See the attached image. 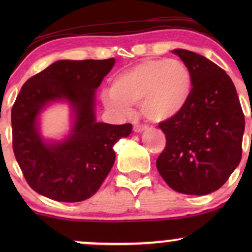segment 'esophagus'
Listing matches in <instances>:
<instances>
[{
	"instance_id": "1",
	"label": "esophagus",
	"mask_w": 252,
	"mask_h": 252,
	"mask_svg": "<svg viewBox=\"0 0 252 252\" xmlns=\"http://www.w3.org/2000/svg\"><path fill=\"white\" fill-rule=\"evenodd\" d=\"M146 129H147L146 126H140V124H136V126H134V131L135 132H142Z\"/></svg>"
}]
</instances>
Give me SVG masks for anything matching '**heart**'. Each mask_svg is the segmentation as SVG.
Segmentation results:
<instances>
[{
  "mask_svg": "<svg viewBox=\"0 0 252 252\" xmlns=\"http://www.w3.org/2000/svg\"><path fill=\"white\" fill-rule=\"evenodd\" d=\"M192 89L190 72L180 60L149 59L118 73L102 98L108 108L121 112L140 103L143 116L160 123L184 111Z\"/></svg>",
  "mask_w": 252,
  "mask_h": 252,
  "instance_id": "1",
  "label": "heart"
}]
</instances>
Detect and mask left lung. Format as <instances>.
I'll use <instances>...</instances> for the list:
<instances>
[{
  "mask_svg": "<svg viewBox=\"0 0 252 252\" xmlns=\"http://www.w3.org/2000/svg\"><path fill=\"white\" fill-rule=\"evenodd\" d=\"M192 76V94L180 115L161 122L166 148L156 167L172 189L205 195L220 189L242 158L245 121L235 85L207 58L173 51Z\"/></svg>",
  "mask_w": 252,
  "mask_h": 252,
  "instance_id": "left-lung-1",
  "label": "left lung"
}]
</instances>
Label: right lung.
Returning <instances> with one entry per match:
<instances>
[{"instance_id": "add662e5", "label": "right lung", "mask_w": 252, "mask_h": 252, "mask_svg": "<svg viewBox=\"0 0 252 252\" xmlns=\"http://www.w3.org/2000/svg\"><path fill=\"white\" fill-rule=\"evenodd\" d=\"M115 65L105 60H58L24 84L11 109L13 149L26 181L57 201L77 202L99 189L115 162L114 146L132 126L96 120V90ZM71 109L70 134L45 140L39 115L52 102Z\"/></svg>"}]
</instances>
